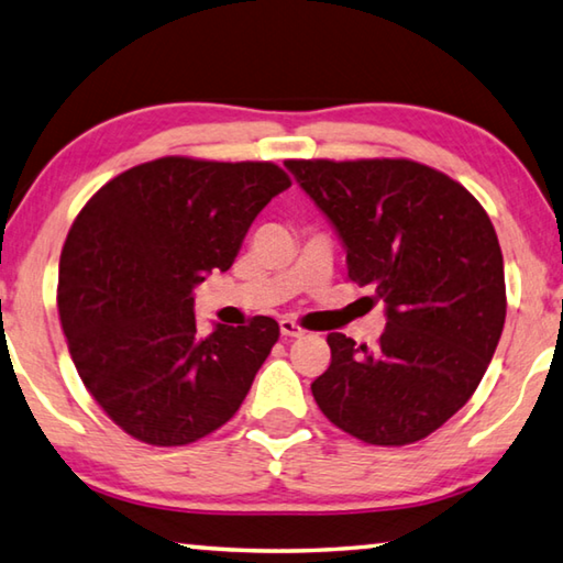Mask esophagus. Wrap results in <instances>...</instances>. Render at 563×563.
<instances>
[{"label": "esophagus", "instance_id": "obj_1", "mask_svg": "<svg viewBox=\"0 0 563 563\" xmlns=\"http://www.w3.org/2000/svg\"><path fill=\"white\" fill-rule=\"evenodd\" d=\"M280 332L285 338H302L305 335V330L292 320H280Z\"/></svg>", "mask_w": 563, "mask_h": 563}]
</instances>
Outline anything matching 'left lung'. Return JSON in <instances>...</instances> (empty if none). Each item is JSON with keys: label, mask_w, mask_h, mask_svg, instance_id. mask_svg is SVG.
<instances>
[{"label": "left lung", "mask_w": 563, "mask_h": 563, "mask_svg": "<svg viewBox=\"0 0 563 563\" xmlns=\"http://www.w3.org/2000/svg\"><path fill=\"white\" fill-rule=\"evenodd\" d=\"M335 225L347 278L385 302L375 347L330 332V367L310 385L332 424L402 446L466 405L507 318L504 258L482 203L409 158L285 161Z\"/></svg>", "instance_id": "left-lung-1"}]
</instances>
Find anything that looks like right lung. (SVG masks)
<instances>
[{"instance_id":"add662e5","label":"right lung","mask_w":563,"mask_h":563,"mask_svg":"<svg viewBox=\"0 0 563 563\" xmlns=\"http://www.w3.org/2000/svg\"><path fill=\"white\" fill-rule=\"evenodd\" d=\"M288 186L271 161L164 156L111 178L76 216L59 320L84 387L133 440L184 446L243 405L278 322L201 335L194 288L231 268L255 216Z\"/></svg>"}]
</instances>
